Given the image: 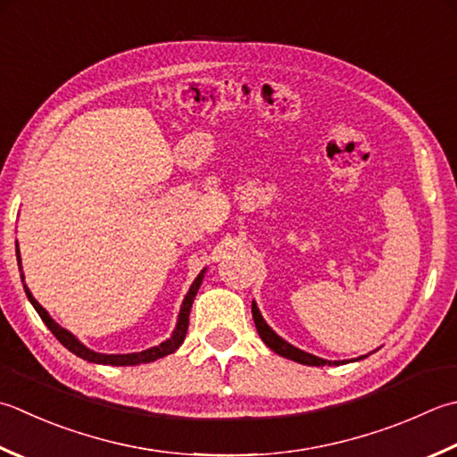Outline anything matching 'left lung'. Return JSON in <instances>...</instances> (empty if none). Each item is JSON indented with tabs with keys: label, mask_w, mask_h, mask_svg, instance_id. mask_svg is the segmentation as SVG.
Wrapping results in <instances>:
<instances>
[{
	"label": "left lung",
	"mask_w": 457,
	"mask_h": 457,
	"mask_svg": "<svg viewBox=\"0 0 457 457\" xmlns=\"http://www.w3.org/2000/svg\"><path fill=\"white\" fill-rule=\"evenodd\" d=\"M252 312H253V320H255V328H257V333H259V337H262V341L271 348L273 353H277L279 356H285V359H289V361H295V362H299V364H307V366H330V364H345L346 361H325V359H319V356H315V354H309V353H305V351H301V348H297V346H293V345H289L287 341H283V338L275 333V330L265 323V319L262 317V312H259V309H257V305H255V301L252 303ZM366 356L369 354H364V356H359V359L356 361H361V359H366Z\"/></svg>",
	"instance_id": "1"
}]
</instances>
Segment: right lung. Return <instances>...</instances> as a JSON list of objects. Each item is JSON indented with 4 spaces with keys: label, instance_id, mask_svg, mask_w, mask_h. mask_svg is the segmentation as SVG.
Returning <instances> with one entry per match:
<instances>
[{
    "label": "right lung",
    "instance_id": "1",
    "mask_svg": "<svg viewBox=\"0 0 457 457\" xmlns=\"http://www.w3.org/2000/svg\"><path fill=\"white\" fill-rule=\"evenodd\" d=\"M17 265H20L21 270V257H20V249H17ZM204 273L205 270H202V273L195 277L190 291L186 293V297L182 301V307H180V315H178V323H176V328L172 330V337L166 338L164 343H160L158 346H152V348H146V351L142 353H130V354H103V353H95L91 351V348H87L83 343L79 341V338L75 335H71L67 328H62L61 325H57L55 320H53L49 317V312L45 311L37 301H35V297L31 295V291L27 289V285L23 283V289H25V295L27 299L31 301V305L35 307V311L39 312V317L43 319V323L47 325V328L51 330L53 335L57 337V341L69 348L71 353L77 354L79 359L83 361H88V362H95V364H111V366H137V364H145V362H152V361H158L162 359V356L166 354H172L174 351H178V346H180L184 343L186 338V330H187V325H190V309H192V303L195 299V293H198L200 285H202V279H204ZM23 279V275H21Z\"/></svg>",
    "mask_w": 457,
    "mask_h": 457
}]
</instances>
